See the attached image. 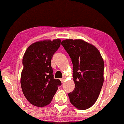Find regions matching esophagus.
<instances>
[{
  "label": "esophagus",
  "instance_id": "34e87169",
  "mask_svg": "<svg viewBox=\"0 0 124 124\" xmlns=\"http://www.w3.org/2000/svg\"><path fill=\"white\" fill-rule=\"evenodd\" d=\"M65 79H66V78H65V77H63V78H62L61 79V82H62V83H64Z\"/></svg>",
  "mask_w": 124,
  "mask_h": 124
}]
</instances>
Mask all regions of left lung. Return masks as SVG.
<instances>
[{
  "label": "left lung",
  "instance_id": "obj_1",
  "mask_svg": "<svg viewBox=\"0 0 124 124\" xmlns=\"http://www.w3.org/2000/svg\"><path fill=\"white\" fill-rule=\"evenodd\" d=\"M61 44L73 63V91L68 93L71 103L79 110L95 104L104 81V61L95 46L82 39H67Z\"/></svg>",
  "mask_w": 124,
  "mask_h": 124
}]
</instances>
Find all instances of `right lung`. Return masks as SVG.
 <instances>
[{"mask_svg": "<svg viewBox=\"0 0 124 124\" xmlns=\"http://www.w3.org/2000/svg\"><path fill=\"white\" fill-rule=\"evenodd\" d=\"M60 45V39L38 41L24 54L21 86L25 97L33 106L43 107L50 104L61 85L59 79L54 78L51 66L52 56Z\"/></svg>", "mask_w": 124, "mask_h": 124, "instance_id": "add662e5", "label": "right lung"}]
</instances>
